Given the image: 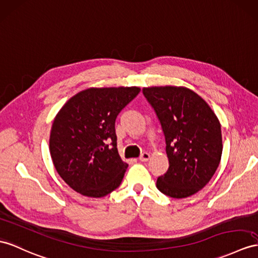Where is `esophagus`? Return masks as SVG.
<instances>
[{"instance_id": "obj_1", "label": "esophagus", "mask_w": 258, "mask_h": 258, "mask_svg": "<svg viewBox=\"0 0 258 258\" xmlns=\"http://www.w3.org/2000/svg\"><path fill=\"white\" fill-rule=\"evenodd\" d=\"M149 159H150V153H148V152H143L140 156L141 162H147V161H149Z\"/></svg>"}]
</instances>
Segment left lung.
I'll return each instance as SVG.
<instances>
[{
    "instance_id": "1",
    "label": "left lung",
    "mask_w": 258,
    "mask_h": 258,
    "mask_svg": "<svg viewBox=\"0 0 258 258\" xmlns=\"http://www.w3.org/2000/svg\"><path fill=\"white\" fill-rule=\"evenodd\" d=\"M165 136L167 172L158 189L186 198L204 188L216 173L222 154L221 124L210 106L185 86L143 87Z\"/></svg>"
}]
</instances>
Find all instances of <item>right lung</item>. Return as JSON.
Masks as SVG:
<instances>
[{"mask_svg": "<svg viewBox=\"0 0 258 258\" xmlns=\"http://www.w3.org/2000/svg\"><path fill=\"white\" fill-rule=\"evenodd\" d=\"M140 91L138 86L90 87L75 94L55 115L50 155L73 190L100 198L120 185L128 163L118 153L115 121Z\"/></svg>", "mask_w": 258, "mask_h": 258, "instance_id": "right-lung-1", "label": "right lung"}]
</instances>
